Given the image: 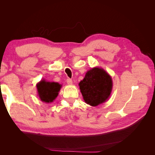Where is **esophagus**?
<instances>
[{
    "label": "esophagus",
    "instance_id": "obj_1",
    "mask_svg": "<svg viewBox=\"0 0 155 155\" xmlns=\"http://www.w3.org/2000/svg\"><path fill=\"white\" fill-rule=\"evenodd\" d=\"M67 83L68 84V85H72V83H73L72 79H67Z\"/></svg>",
    "mask_w": 155,
    "mask_h": 155
}]
</instances>
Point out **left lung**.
Listing matches in <instances>:
<instances>
[{
  "mask_svg": "<svg viewBox=\"0 0 155 155\" xmlns=\"http://www.w3.org/2000/svg\"><path fill=\"white\" fill-rule=\"evenodd\" d=\"M112 85L111 76L100 67L88 70L85 78L79 83L84 101L92 107L99 105L109 99Z\"/></svg>",
  "mask_w": 155,
  "mask_h": 155,
  "instance_id": "obj_1",
  "label": "left lung"
}]
</instances>
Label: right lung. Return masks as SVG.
Returning a JSON list of instances; mask_svg holds the SVG:
<instances>
[{
	"label": "right lung",
	"mask_w": 155,
	"mask_h": 155,
	"mask_svg": "<svg viewBox=\"0 0 155 155\" xmlns=\"http://www.w3.org/2000/svg\"><path fill=\"white\" fill-rule=\"evenodd\" d=\"M36 87L40 100L49 104L55 100L62 85L56 82L46 81L43 79L37 83Z\"/></svg>",
	"instance_id": "1"
}]
</instances>
